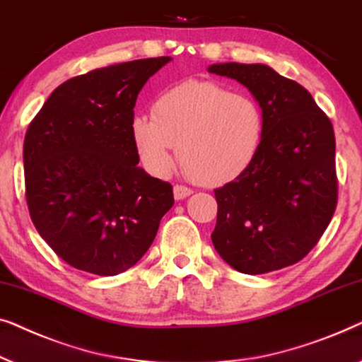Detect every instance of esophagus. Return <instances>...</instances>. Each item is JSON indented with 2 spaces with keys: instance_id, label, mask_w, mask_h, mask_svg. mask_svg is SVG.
I'll use <instances>...</instances> for the list:
<instances>
[{
  "instance_id": "1",
  "label": "esophagus",
  "mask_w": 362,
  "mask_h": 362,
  "mask_svg": "<svg viewBox=\"0 0 362 362\" xmlns=\"http://www.w3.org/2000/svg\"><path fill=\"white\" fill-rule=\"evenodd\" d=\"M190 195H192V190L188 187H183V185H175L174 187L175 200H183V198H187Z\"/></svg>"
}]
</instances>
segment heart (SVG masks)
<instances>
[{
    "mask_svg": "<svg viewBox=\"0 0 362 362\" xmlns=\"http://www.w3.org/2000/svg\"><path fill=\"white\" fill-rule=\"evenodd\" d=\"M264 116L251 96L211 81H183L162 93L154 116L136 115L131 136L142 164L164 177L179 159L198 183L220 185L243 174L262 141Z\"/></svg>",
    "mask_w": 362,
    "mask_h": 362,
    "instance_id": "obj_1",
    "label": "heart"
}]
</instances>
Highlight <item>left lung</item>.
<instances>
[{"label": "left lung", "mask_w": 362, "mask_h": 362, "mask_svg": "<svg viewBox=\"0 0 362 362\" xmlns=\"http://www.w3.org/2000/svg\"><path fill=\"white\" fill-rule=\"evenodd\" d=\"M208 72L246 86L264 116L256 157L215 190L213 246L249 276L292 266L312 251L336 208L332 121L302 85L269 65L213 64Z\"/></svg>", "instance_id": "left-lung-1"}]
</instances>
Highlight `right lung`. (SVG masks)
I'll use <instances>...</instances> for the list:
<instances>
[{
	"mask_svg": "<svg viewBox=\"0 0 362 362\" xmlns=\"http://www.w3.org/2000/svg\"><path fill=\"white\" fill-rule=\"evenodd\" d=\"M172 57L108 65L57 86L26 132V200L35 230L70 266L116 276L136 266L174 205L139 164L136 100Z\"/></svg>",
	"mask_w": 362,
	"mask_h": 362,
	"instance_id": "add662e5",
	"label": "right lung"
}]
</instances>
